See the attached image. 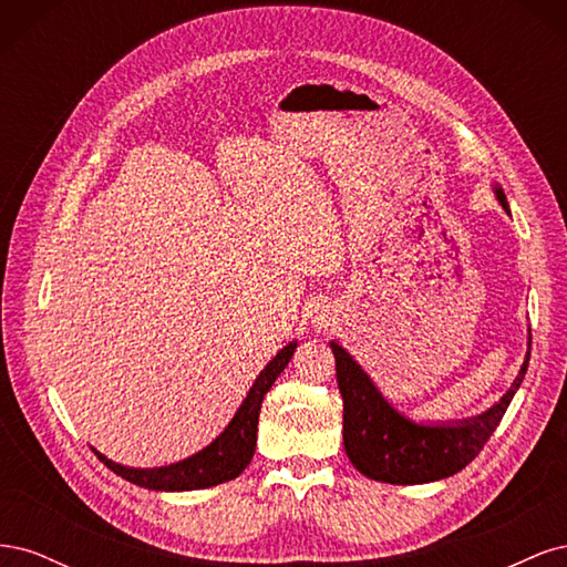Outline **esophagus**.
<instances>
[{"label":"esophagus","instance_id":"esophagus-1","mask_svg":"<svg viewBox=\"0 0 567 567\" xmlns=\"http://www.w3.org/2000/svg\"><path fill=\"white\" fill-rule=\"evenodd\" d=\"M333 317H336V310H333V307H331L329 302H317L315 315H312V321H315L317 326H331Z\"/></svg>","mask_w":567,"mask_h":567}]
</instances>
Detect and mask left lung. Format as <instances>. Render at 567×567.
Returning <instances> with one entry per match:
<instances>
[{
  "mask_svg": "<svg viewBox=\"0 0 567 567\" xmlns=\"http://www.w3.org/2000/svg\"><path fill=\"white\" fill-rule=\"evenodd\" d=\"M494 196L511 215L504 188L494 184ZM336 354V379L342 394V444L352 466L379 483L423 485L466 468L485 447L518 392L529 352L504 398L471 419L423 423L394 409L357 359L329 342Z\"/></svg>",
  "mask_w": 567,
  "mask_h": 567,
  "instance_id": "1",
  "label": "left lung"
}]
</instances>
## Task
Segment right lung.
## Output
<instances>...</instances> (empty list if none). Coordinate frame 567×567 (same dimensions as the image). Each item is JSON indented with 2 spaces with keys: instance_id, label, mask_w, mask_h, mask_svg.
<instances>
[{
  "instance_id": "obj_1",
  "label": "right lung",
  "mask_w": 567,
  "mask_h": 567,
  "mask_svg": "<svg viewBox=\"0 0 567 567\" xmlns=\"http://www.w3.org/2000/svg\"><path fill=\"white\" fill-rule=\"evenodd\" d=\"M296 348H298V340L288 342L286 348L277 352V357H274L255 379L252 388L246 394V400L236 409L229 425L208 444V447H203L194 456L169 463V466H161V468H132V466H123V463L111 461L109 456H104L96 450L94 454L104 461L115 475L125 477L127 483L146 487V489H156V492H188V489H205V487L229 483V480L238 477L246 471V466L255 454L257 419H260L262 400L269 392V388L274 385V381H277L281 371L288 367Z\"/></svg>"
}]
</instances>
